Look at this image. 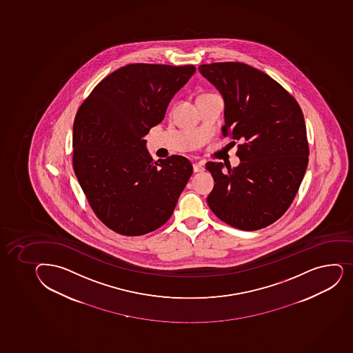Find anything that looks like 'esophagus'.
Instances as JSON below:
<instances>
[{"label": "esophagus", "instance_id": "34e87169", "mask_svg": "<svg viewBox=\"0 0 353 353\" xmlns=\"http://www.w3.org/2000/svg\"><path fill=\"white\" fill-rule=\"evenodd\" d=\"M204 170L205 167L203 162H196V163H193V171H194V172H201V171Z\"/></svg>", "mask_w": 353, "mask_h": 353}]
</instances>
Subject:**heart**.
<instances>
[{
    "instance_id": "1",
    "label": "heart",
    "mask_w": 353,
    "mask_h": 353,
    "mask_svg": "<svg viewBox=\"0 0 353 353\" xmlns=\"http://www.w3.org/2000/svg\"><path fill=\"white\" fill-rule=\"evenodd\" d=\"M205 94H201V96H205Z\"/></svg>"
}]
</instances>
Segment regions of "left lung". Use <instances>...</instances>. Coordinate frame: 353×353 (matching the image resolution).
Listing matches in <instances>:
<instances>
[{
  "mask_svg": "<svg viewBox=\"0 0 353 353\" xmlns=\"http://www.w3.org/2000/svg\"><path fill=\"white\" fill-rule=\"evenodd\" d=\"M198 70L225 101L222 133L243 141L239 167L206 164L215 183L208 206L241 230L268 227L291 206L308 165L301 108L272 77L247 63L214 62Z\"/></svg>",
  "mask_w": 353,
  "mask_h": 353,
  "instance_id": "left-lung-1",
  "label": "left lung"
}]
</instances>
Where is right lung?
Instances as JSON below:
<instances>
[{
	"label": "right lung",
	"mask_w": 353,
	"mask_h": 353,
	"mask_svg": "<svg viewBox=\"0 0 353 353\" xmlns=\"http://www.w3.org/2000/svg\"><path fill=\"white\" fill-rule=\"evenodd\" d=\"M194 72L192 65H124L103 79L77 111L74 171L94 214L116 233L139 236L160 228L192 174L185 157L153 161L143 138Z\"/></svg>",
	"instance_id": "1"
}]
</instances>
